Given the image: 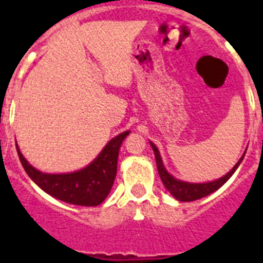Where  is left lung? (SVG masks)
I'll return each instance as SVG.
<instances>
[{"instance_id":"1","label":"left lung","mask_w":263,"mask_h":263,"mask_svg":"<svg viewBox=\"0 0 263 263\" xmlns=\"http://www.w3.org/2000/svg\"><path fill=\"white\" fill-rule=\"evenodd\" d=\"M152 144L153 150H154V154H156V162H157V168H158V173H160V177L162 180V183L166 187L171 194L175 196L176 199L180 200V202H191V200H196L200 199V198H203V196H208L209 194H212L216 190L225 184L228 181V179L231 176L235 173V171L237 169V166L240 165L241 160H243V157H241L239 162H237L235 166L232 168V171H229L224 177H221V179L216 180V181H210V183H202V184H192V183H185V181H180V180H176L173 176L169 175L166 172V169L164 168V164H162V160H161L160 152H158V148L156 147V144Z\"/></svg>"}]
</instances>
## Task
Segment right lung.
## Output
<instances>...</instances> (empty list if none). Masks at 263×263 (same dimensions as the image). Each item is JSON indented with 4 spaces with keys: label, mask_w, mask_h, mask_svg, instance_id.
I'll use <instances>...</instances> for the list:
<instances>
[{
    "label": "right lung",
    "mask_w": 263,
    "mask_h": 263,
    "mask_svg": "<svg viewBox=\"0 0 263 263\" xmlns=\"http://www.w3.org/2000/svg\"><path fill=\"white\" fill-rule=\"evenodd\" d=\"M129 131L120 134L105 146L101 154L82 171L64 175H49L31 166L18 150L23 168L43 191L57 199L78 206H98L105 200L115 183L120 146Z\"/></svg>",
    "instance_id": "1"
}]
</instances>
